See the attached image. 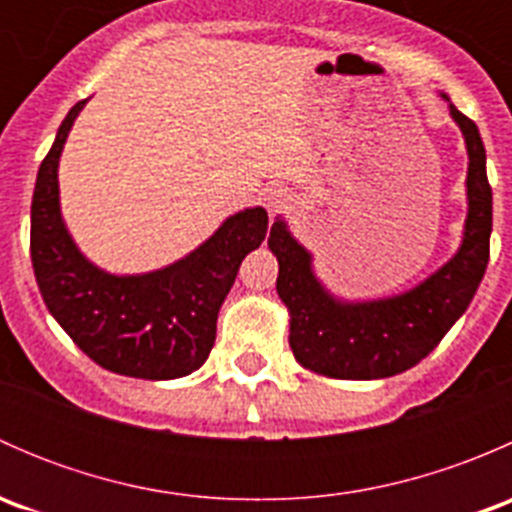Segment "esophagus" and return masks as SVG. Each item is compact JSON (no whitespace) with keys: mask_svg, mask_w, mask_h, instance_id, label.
Segmentation results:
<instances>
[{"mask_svg":"<svg viewBox=\"0 0 512 512\" xmlns=\"http://www.w3.org/2000/svg\"><path fill=\"white\" fill-rule=\"evenodd\" d=\"M287 205H289L287 188H282V185H272V188L265 190V208L270 210V213H280V210H285Z\"/></svg>","mask_w":512,"mask_h":512,"instance_id":"esophagus-1","label":"esophagus"}]
</instances>
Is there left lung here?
<instances>
[{
	"instance_id": "8db88e82",
	"label": "left lung",
	"mask_w": 512,
	"mask_h": 512,
	"mask_svg": "<svg viewBox=\"0 0 512 512\" xmlns=\"http://www.w3.org/2000/svg\"><path fill=\"white\" fill-rule=\"evenodd\" d=\"M468 148L466 237L448 265L411 292L364 304L337 302L312 275V257L277 220L270 250L280 262L277 292L287 304L294 359L334 379H386L411 369L438 347L471 304L490 257L493 190L478 126L451 106Z\"/></svg>"
}]
</instances>
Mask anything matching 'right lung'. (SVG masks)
I'll return each mask as SVG.
<instances>
[{
  "mask_svg": "<svg viewBox=\"0 0 512 512\" xmlns=\"http://www.w3.org/2000/svg\"><path fill=\"white\" fill-rule=\"evenodd\" d=\"M76 103L61 121L41 160L32 198V265L41 297L76 347L113 374L133 379H178L208 359L225 302L247 252L262 245L267 213L242 210L185 260L138 277H116L91 265L61 223V148Z\"/></svg>",
  "mask_w": 512,
  "mask_h": 512,
  "instance_id": "1",
  "label": "right lung"
}]
</instances>
